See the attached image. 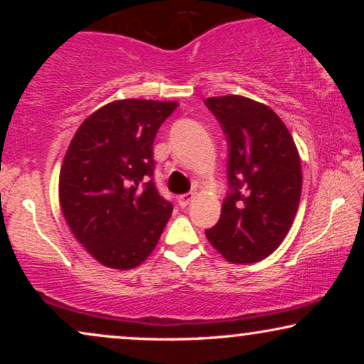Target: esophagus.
Masks as SVG:
<instances>
[{"label":"esophagus","mask_w":364,"mask_h":364,"mask_svg":"<svg viewBox=\"0 0 364 364\" xmlns=\"http://www.w3.org/2000/svg\"><path fill=\"white\" fill-rule=\"evenodd\" d=\"M193 193L191 192V193H183V196H181L178 197V205H181L182 208H186L187 205H191V202L193 200Z\"/></svg>","instance_id":"1"}]
</instances>
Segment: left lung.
Wrapping results in <instances>:
<instances>
[{
    "label": "left lung",
    "mask_w": 364,
    "mask_h": 364,
    "mask_svg": "<svg viewBox=\"0 0 364 364\" xmlns=\"http://www.w3.org/2000/svg\"><path fill=\"white\" fill-rule=\"evenodd\" d=\"M205 104L227 134L232 188L205 237L227 262L250 265L272 255L290 232L301 196L300 154L267 104L238 94L207 97Z\"/></svg>",
    "instance_id": "obj_1"
}]
</instances>
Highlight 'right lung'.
I'll use <instances>...</instances> for the list:
<instances>
[{
  "mask_svg": "<svg viewBox=\"0 0 364 364\" xmlns=\"http://www.w3.org/2000/svg\"><path fill=\"white\" fill-rule=\"evenodd\" d=\"M176 101L119 99L74 134L59 172V205L76 240L101 265L131 270L157 247L172 203L152 177V144Z\"/></svg>",
  "mask_w": 364,
  "mask_h": 364,
  "instance_id": "add662e5",
  "label": "right lung"
}]
</instances>
